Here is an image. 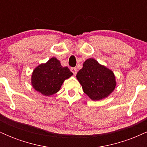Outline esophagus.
<instances>
[{
  "instance_id": "esophagus-1",
  "label": "esophagus",
  "mask_w": 147,
  "mask_h": 147,
  "mask_svg": "<svg viewBox=\"0 0 147 147\" xmlns=\"http://www.w3.org/2000/svg\"><path fill=\"white\" fill-rule=\"evenodd\" d=\"M70 70H71V72L73 73L74 75H76V74H77V69H76L75 68H72Z\"/></svg>"
}]
</instances>
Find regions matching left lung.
<instances>
[{"instance_id": "1", "label": "left lung", "mask_w": 147, "mask_h": 147, "mask_svg": "<svg viewBox=\"0 0 147 147\" xmlns=\"http://www.w3.org/2000/svg\"><path fill=\"white\" fill-rule=\"evenodd\" d=\"M76 77L84 92L94 101L109 96L116 86L113 72L93 59H88L84 62L83 68Z\"/></svg>"}]
</instances>
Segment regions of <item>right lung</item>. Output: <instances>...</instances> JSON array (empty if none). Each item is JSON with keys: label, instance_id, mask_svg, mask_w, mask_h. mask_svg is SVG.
<instances>
[{"label": "right lung", "instance_id": "obj_1", "mask_svg": "<svg viewBox=\"0 0 147 147\" xmlns=\"http://www.w3.org/2000/svg\"><path fill=\"white\" fill-rule=\"evenodd\" d=\"M72 75L68 67H63L59 61L52 57L47 63L41 64L33 71L32 84L35 90L43 95L56 93L65 79Z\"/></svg>", "mask_w": 147, "mask_h": 147}]
</instances>
